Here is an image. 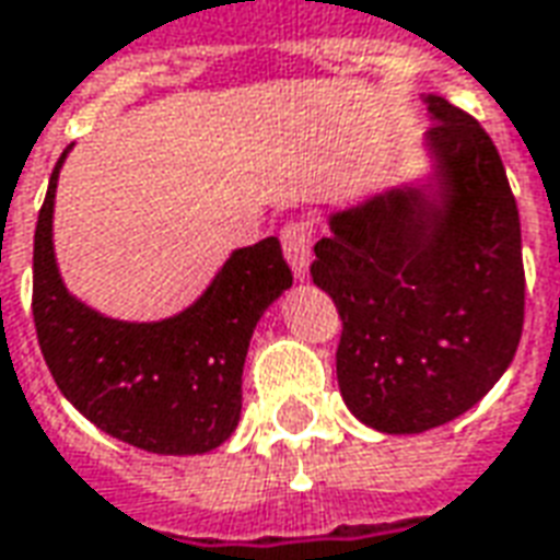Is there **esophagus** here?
<instances>
[{
  "label": "esophagus",
  "instance_id": "1",
  "mask_svg": "<svg viewBox=\"0 0 560 560\" xmlns=\"http://www.w3.org/2000/svg\"><path fill=\"white\" fill-rule=\"evenodd\" d=\"M281 248H284V257H288L293 272L300 279H305L308 257H312V228L305 221H288L284 231H281Z\"/></svg>",
  "mask_w": 560,
  "mask_h": 560
}]
</instances>
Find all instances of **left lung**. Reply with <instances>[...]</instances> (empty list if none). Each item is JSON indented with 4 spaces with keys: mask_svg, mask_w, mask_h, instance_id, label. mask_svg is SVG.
Here are the masks:
<instances>
[{
    "mask_svg": "<svg viewBox=\"0 0 560 560\" xmlns=\"http://www.w3.org/2000/svg\"><path fill=\"white\" fill-rule=\"evenodd\" d=\"M441 203L387 191L336 212L312 279L339 308L336 375L357 420L413 434L456 420L504 375L525 324L516 197L486 128L425 95Z\"/></svg>",
    "mask_w": 560,
    "mask_h": 560,
    "instance_id": "left-lung-1",
    "label": "left lung"
}]
</instances>
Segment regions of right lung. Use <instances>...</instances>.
<instances>
[{"mask_svg": "<svg viewBox=\"0 0 560 560\" xmlns=\"http://www.w3.org/2000/svg\"><path fill=\"white\" fill-rule=\"evenodd\" d=\"M62 159L50 173L32 255V317L56 387L102 432L131 446L164 456L215 450L240 422L257 320L293 281L279 240L233 252L207 293L171 320L104 317L74 300L56 269L50 231Z\"/></svg>", "mask_w": 560, "mask_h": 560, "instance_id": "obj_1", "label": "right lung"}]
</instances>
